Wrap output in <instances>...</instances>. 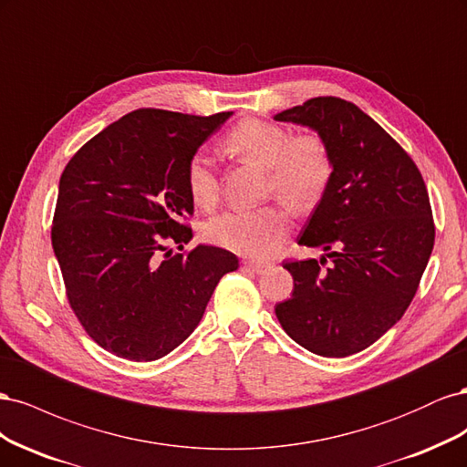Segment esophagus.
Listing matches in <instances>:
<instances>
[{
  "instance_id": "1",
  "label": "esophagus",
  "mask_w": 467,
  "mask_h": 467,
  "mask_svg": "<svg viewBox=\"0 0 467 467\" xmlns=\"http://www.w3.org/2000/svg\"><path fill=\"white\" fill-rule=\"evenodd\" d=\"M244 266L249 268V271H253V273H257V275H263V273L268 271V268H271V265L261 263V261H245Z\"/></svg>"
}]
</instances>
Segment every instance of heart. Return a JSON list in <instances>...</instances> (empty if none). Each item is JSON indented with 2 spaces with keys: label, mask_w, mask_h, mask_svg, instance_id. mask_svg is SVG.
I'll list each match as a JSON object with an SVG mask.
<instances>
[{
  "label": "heart",
  "mask_w": 467,
  "mask_h": 467,
  "mask_svg": "<svg viewBox=\"0 0 467 467\" xmlns=\"http://www.w3.org/2000/svg\"><path fill=\"white\" fill-rule=\"evenodd\" d=\"M223 148L266 169V191L294 208L314 206L329 185L333 163L327 146L316 134L292 136L285 126L259 119L239 122L225 136ZM187 189L196 206L218 202L220 181L206 153H194L187 165ZM290 216L280 206L230 210L210 220L204 237L237 255L266 259L285 244Z\"/></svg>",
  "instance_id": "heart-1"
}]
</instances>
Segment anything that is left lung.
<instances>
[{
    "label": "left lung",
    "instance_id": "left-lung-1",
    "mask_svg": "<svg viewBox=\"0 0 467 467\" xmlns=\"http://www.w3.org/2000/svg\"><path fill=\"white\" fill-rule=\"evenodd\" d=\"M307 126L329 150L333 175L298 244L327 261L286 263L292 298L276 317L296 343L319 357L368 348L401 319L434 245L425 181L381 126L338 97H316L275 115Z\"/></svg>",
    "mask_w": 467,
    "mask_h": 467
}]
</instances>
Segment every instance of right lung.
Listing matches in <instances>:
<instances>
[{
	"label": "right lung",
	"mask_w": 467,
	"mask_h": 467,
	"mask_svg": "<svg viewBox=\"0 0 467 467\" xmlns=\"http://www.w3.org/2000/svg\"><path fill=\"white\" fill-rule=\"evenodd\" d=\"M234 112L194 117L138 109L93 136L66 165L52 247L69 306L93 341L120 358L169 355L201 323L234 253L196 245L185 223L192 155Z\"/></svg>",
	"instance_id": "1"
}]
</instances>
